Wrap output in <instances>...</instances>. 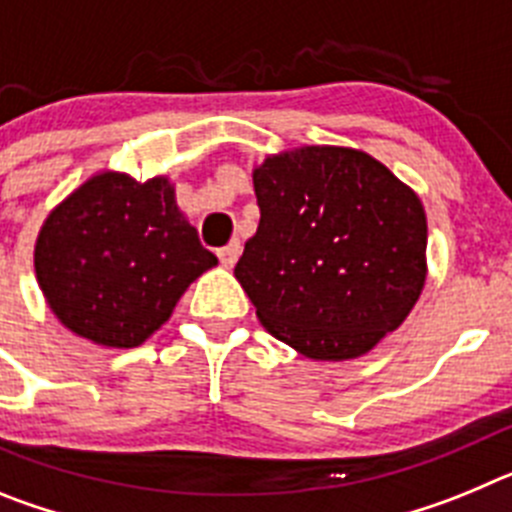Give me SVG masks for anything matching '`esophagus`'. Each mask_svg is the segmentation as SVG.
Instances as JSON below:
<instances>
[{
    "mask_svg": "<svg viewBox=\"0 0 512 512\" xmlns=\"http://www.w3.org/2000/svg\"><path fill=\"white\" fill-rule=\"evenodd\" d=\"M238 256H241V243L238 241L228 243V246L217 251V259H220V264H223L225 269H233L235 261H238Z\"/></svg>",
    "mask_w": 512,
    "mask_h": 512,
    "instance_id": "esophagus-1",
    "label": "esophagus"
}]
</instances>
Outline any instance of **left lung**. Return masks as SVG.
I'll use <instances>...</instances> for the list:
<instances>
[{
    "label": "left lung",
    "mask_w": 512,
    "mask_h": 512,
    "mask_svg": "<svg viewBox=\"0 0 512 512\" xmlns=\"http://www.w3.org/2000/svg\"><path fill=\"white\" fill-rule=\"evenodd\" d=\"M261 220L235 279L271 336L312 361L364 356L428 277L418 194L359 148L300 146L253 169Z\"/></svg>",
    "instance_id": "8db88e82"
}]
</instances>
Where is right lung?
<instances>
[{
	"instance_id": "1",
	"label": "right lung",
	"mask_w": 512,
	"mask_h": 512,
	"mask_svg": "<svg viewBox=\"0 0 512 512\" xmlns=\"http://www.w3.org/2000/svg\"><path fill=\"white\" fill-rule=\"evenodd\" d=\"M35 277L63 328L104 348H135L171 318L189 284L217 266L169 176L92 174L35 238Z\"/></svg>"
}]
</instances>
